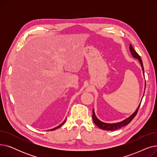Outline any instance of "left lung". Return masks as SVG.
<instances>
[{"label": "left lung", "mask_w": 157, "mask_h": 157, "mask_svg": "<svg viewBox=\"0 0 157 157\" xmlns=\"http://www.w3.org/2000/svg\"><path fill=\"white\" fill-rule=\"evenodd\" d=\"M130 53H131L132 55L133 56V57H134V58H136V59L139 60L140 63H141V67H142V69H143V73L144 74V67H143V61L141 60V56H140L138 55V53L134 50V49L133 48L131 44H130ZM145 86H146V81H145ZM141 103H140V104L139 105L138 108H137L136 111L132 114L130 115V116L128 118H127V119L124 120L122 121H120V122H118V123H104V122L101 121V120H99L97 118L96 115L95 114L94 109H93V115H92L93 121H94L95 124L98 128H100L101 129H102V130H114L119 129V128H121L123 127H124V126L128 125V123L134 119V118L136 116V114L137 113V111L139 110L140 105H141Z\"/></svg>", "instance_id": "obj_1"}]
</instances>
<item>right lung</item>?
<instances>
[{"mask_svg": "<svg viewBox=\"0 0 157 157\" xmlns=\"http://www.w3.org/2000/svg\"><path fill=\"white\" fill-rule=\"evenodd\" d=\"M65 120H64V121H63V122H62V123H61V124H60V125H59V126H58V127H55V128H54L50 129V130H56V129H57V128H59V127H61V126H62V125L63 124H64V123L65 122Z\"/></svg>", "mask_w": 157, "mask_h": 157, "instance_id": "right-lung-1", "label": "right lung"}]
</instances>
